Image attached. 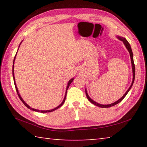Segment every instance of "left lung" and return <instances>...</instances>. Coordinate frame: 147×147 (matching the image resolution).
Wrapping results in <instances>:
<instances>
[{"label": "left lung", "mask_w": 147, "mask_h": 147, "mask_svg": "<svg viewBox=\"0 0 147 147\" xmlns=\"http://www.w3.org/2000/svg\"><path fill=\"white\" fill-rule=\"evenodd\" d=\"M118 38L120 39V40H121L122 41H123V43L124 44V45L126 46V49H128V51L129 52V53H130V58H131V65H132V71H133V80H132V82H131V84L130 88H128V89L127 90V91L126 92L125 94H124V95L122 96V97L119 99V100H118L117 101H116L115 102H114L113 104H108V105H102V104H98L96 103V102H94V100H92V99L89 97L88 93H87V91L86 90V96L87 98H88V99L89 100V101H90V102H91L92 104H94V105L97 106L98 107H100V108H109V107H111V106H113L116 105V104H117L118 103L120 102H121L122 100H123L124 98L125 97L126 94H128V93L129 92V91L130 90V89L131 87H132V85L134 84V80H135V65H134V58H133V53H132V51H131V47H130V45L129 44V43L128 42V41L126 40V39L125 38H121V37H118Z\"/></svg>", "instance_id": "left-lung-1"}]
</instances>
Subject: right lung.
<instances>
[{"label": "right lung", "instance_id": "1", "mask_svg": "<svg viewBox=\"0 0 147 147\" xmlns=\"http://www.w3.org/2000/svg\"><path fill=\"white\" fill-rule=\"evenodd\" d=\"M16 56H15V58H14V59H13V81H14V84H15V87H16V91H17V94H18V96H19V98L21 99V100L23 102V103L24 104V105H25L27 108H28V109H32V110H33V111H38V112H41V113H47V112H51V111H54V110H56V109H57L58 108H59V107H61L62 105H63V104L65 102V98H66V94H67V89H68V88H69V86H70V84L72 83V82L73 81V80H74V78H72L71 80H69V82H68V84H67V89H66V93H65V97H64V99H63V102H62V103L60 104V105H59L58 107H56V108H55L54 109H51V110H46V111H40V110H38V109H34V108H30V107L28 105H27V104L25 103V102H24L23 100V98H21V96H20V94H19V91H18V89H17V86H16V82H15V78H14V72H13V67H14V61H15V58H16Z\"/></svg>", "mask_w": 147, "mask_h": 147}]
</instances>
